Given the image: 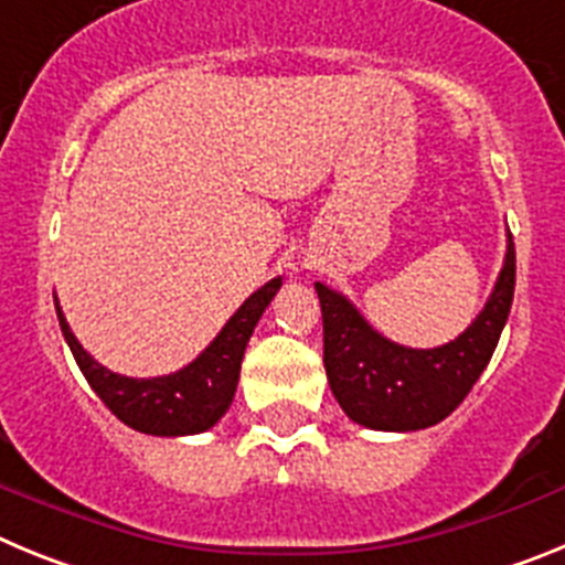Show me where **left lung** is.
<instances>
[{
	"mask_svg": "<svg viewBox=\"0 0 565 565\" xmlns=\"http://www.w3.org/2000/svg\"><path fill=\"white\" fill-rule=\"evenodd\" d=\"M326 373L339 407L362 427L411 433L444 422L489 364L515 294V243L509 234L498 282L476 322L441 348H404L367 326L348 297L317 282Z\"/></svg>",
	"mask_w": 565,
	"mask_h": 565,
	"instance_id": "left-lung-1",
	"label": "left lung"
}]
</instances>
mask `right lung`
Wrapping results in <instances>:
<instances>
[{
    "label": "right lung",
    "instance_id": "1",
    "mask_svg": "<svg viewBox=\"0 0 565 565\" xmlns=\"http://www.w3.org/2000/svg\"><path fill=\"white\" fill-rule=\"evenodd\" d=\"M279 286H282V277L268 279L266 286L257 288L237 308V313L228 319L201 356L181 371L154 379H129L107 371L73 337L67 319L58 308V299L56 313L64 339L76 356L84 379L127 427L147 433V436H194V433L214 427L226 416L234 391H237L239 364H243L248 339H252L259 317L274 299V294L279 291Z\"/></svg>",
    "mask_w": 565,
    "mask_h": 565
}]
</instances>
